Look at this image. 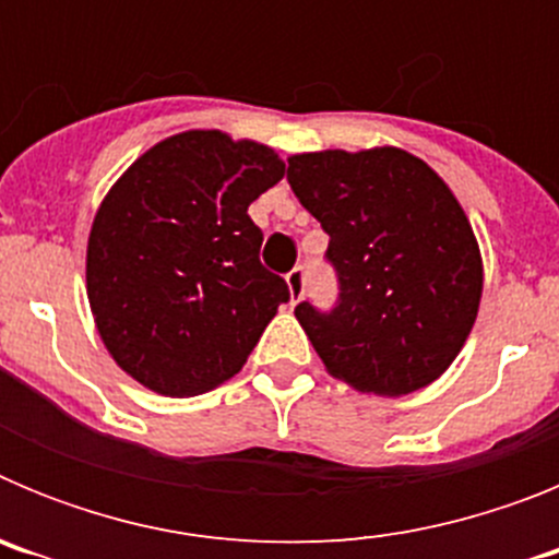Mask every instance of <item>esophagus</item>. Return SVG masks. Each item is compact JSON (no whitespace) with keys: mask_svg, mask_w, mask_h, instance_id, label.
<instances>
[{"mask_svg":"<svg viewBox=\"0 0 559 559\" xmlns=\"http://www.w3.org/2000/svg\"><path fill=\"white\" fill-rule=\"evenodd\" d=\"M285 285H288V294H290V305H296L299 299L305 296V271L302 269H294L288 276H285Z\"/></svg>","mask_w":559,"mask_h":559,"instance_id":"34e87169","label":"esophagus"}]
</instances>
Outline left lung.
Masks as SVG:
<instances>
[{"label":"left lung","mask_w":559,"mask_h":559,"mask_svg":"<svg viewBox=\"0 0 559 559\" xmlns=\"http://www.w3.org/2000/svg\"><path fill=\"white\" fill-rule=\"evenodd\" d=\"M288 185L330 235L338 305L296 319L347 386L403 397L439 378L478 316L484 265L451 187L403 147L294 153Z\"/></svg>","instance_id":"obj_1"}]
</instances>
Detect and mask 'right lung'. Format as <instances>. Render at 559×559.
<instances>
[{
    "label": "right lung",
    "mask_w": 559,
    "mask_h": 559,
    "mask_svg": "<svg viewBox=\"0 0 559 559\" xmlns=\"http://www.w3.org/2000/svg\"><path fill=\"white\" fill-rule=\"evenodd\" d=\"M283 176L274 147L192 128L114 181L88 231L86 296L108 355L136 383L195 397L243 369L288 302L249 218Z\"/></svg>",
    "instance_id": "add662e5"
}]
</instances>
